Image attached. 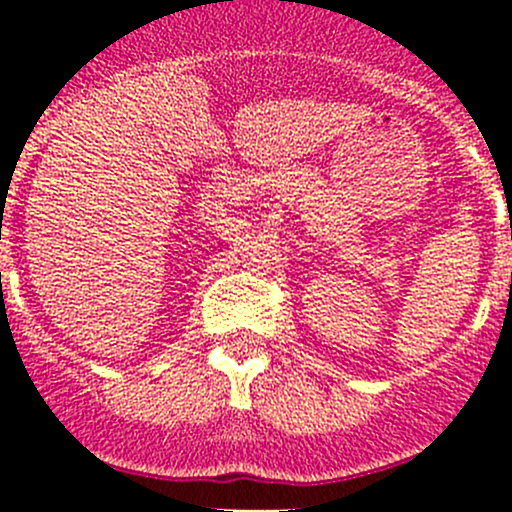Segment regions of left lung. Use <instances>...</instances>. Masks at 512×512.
<instances>
[{"label":"left lung","mask_w":512,"mask_h":512,"mask_svg":"<svg viewBox=\"0 0 512 512\" xmlns=\"http://www.w3.org/2000/svg\"><path fill=\"white\" fill-rule=\"evenodd\" d=\"M510 225H512V223H510ZM510 235H512V232H510Z\"/></svg>","instance_id":"1"}]
</instances>
